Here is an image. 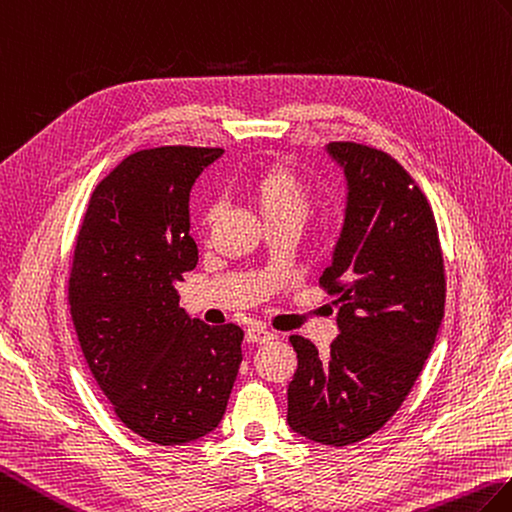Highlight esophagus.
Wrapping results in <instances>:
<instances>
[{"label":"esophagus","instance_id":"esophagus-1","mask_svg":"<svg viewBox=\"0 0 512 512\" xmlns=\"http://www.w3.org/2000/svg\"><path fill=\"white\" fill-rule=\"evenodd\" d=\"M245 339L249 344H267L274 339V333L267 331V328H260V326H249L245 331Z\"/></svg>","mask_w":512,"mask_h":512}]
</instances>
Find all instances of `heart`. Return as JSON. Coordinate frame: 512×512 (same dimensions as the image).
Returning <instances> with one entry per match:
<instances>
[{
  "label": "heart",
  "instance_id": "b5f03b06",
  "mask_svg": "<svg viewBox=\"0 0 512 512\" xmlns=\"http://www.w3.org/2000/svg\"><path fill=\"white\" fill-rule=\"evenodd\" d=\"M260 217L271 219H295L304 221L313 208V190L306 179L285 162H274L258 168L247 184ZM217 214V206H208L201 214V223L210 225Z\"/></svg>",
  "mask_w": 512,
  "mask_h": 512
}]
</instances>
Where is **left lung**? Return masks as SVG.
<instances>
[{
  "label": "left lung",
  "mask_w": 512,
  "mask_h": 512,
  "mask_svg": "<svg viewBox=\"0 0 512 512\" xmlns=\"http://www.w3.org/2000/svg\"><path fill=\"white\" fill-rule=\"evenodd\" d=\"M344 168L346 219L320 287L335 295L339 335L328 355L300 335L287 423L320 445L346 447L379 431L403 405L445 315V265L434 212L392 155L331 142Z\"/></svg>",
  "instance_id": "1"
}]
</instances>
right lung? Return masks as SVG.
<instances>
[{
	"mask_svg": "<svg viewBox=\"0 0 512 512\" xmlns=\"http://www.w3.org/2000/svg\"><path fill=\"white\" fill-rule=\"evenodd\" d=\"M223 149L160 146L129 155L96 186L78 230L70 311L113 412L155 445H186L221 423L243 331L210 326L175 289L197 267L190 188Z\"/></svg>",
	"mask_w": 512,
	"mask_h": 512,
	"instance_id": "add662e5",
	"label": "right lung"
}]
</instances>
